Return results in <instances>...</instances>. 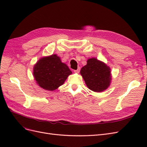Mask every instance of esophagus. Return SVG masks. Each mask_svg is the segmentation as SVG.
I'll return each instance as SVG.
<instances>
[{"label":"esophagus","mask_w":147,"mask_h":147,"mask_svg":"<svg viewBox=\"0 0 147 147\" xmlns=\"http://www.w3.org/2000/svg\"><path fill=\"white\" fill-rule=\"evenodd\" d=\"M80 67H78V69L74 70V72H75V73H77V74H78V73L80 72Z\"/></svg>","instance_id":"1"}]
</instances>
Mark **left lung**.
<instances>
[{"instance_id":"1","label":"left lung","mask_w":147,"mask_h":147,"mask_svg":"<svg viewBox=\"0 0 147 147\" xmlns=\"http://www.w3.org/2000/svg\"><path fill=\"white\" fill-rule=\"evenodd\" d=\"M80 74L87 87L97 92L106 90L112 81L110 67L94 57L87 60L86 65L81 69Z\"/></svg>"}]
</instances>
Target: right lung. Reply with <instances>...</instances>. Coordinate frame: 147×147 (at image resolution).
Returning <instances> with one entry per match:
<instances>
[{
  "mask_svg": "<svg viewBox=\"0 0 147 147\" xmlns=\"http://www.w3.org/2000/svg\"><path fill=\"white\" fill-rule=\"evenodd\" d=\"M72 74L56 54L42 57L33 67V76L38 85L47 91H54L63 85Z\"/></svg>",
  "mask_w": 147,
  "mask_h": 147,
  "instance_id": "add662e5",
  "label": "right lung"
}]
</instances>
